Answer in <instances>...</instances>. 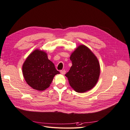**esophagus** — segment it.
<instances>
[{
	"instance_id": "obj_1",
	"label": "esophagus",
	"mask_w": 130,
	"mask_h": 130,
	"mask_svg": "<svg viewBox=\"0 0 130 130\" xmlns=\"http://www.w3.org/2000/svg\"><path fill=\"white\" fill-rule=\"evenodd\" d=\"M60 73L62 74H65V73H66V71L65 70H61L60 71Z\"/></svg>"
}]
</instances>
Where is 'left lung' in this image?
I'll use <instances>...</instances> for the list:
<instances>
[{"label": "left lung", "mask_w": 130, "mask_h": 130, "mask_svg": "<svg viewBox=\"0 0 130 130\" xmlns=\"http://www.w3.org/2000/svg\"><path fill=\"white\" fill-rule=\"evenodd\" d=\"M72 65L65 74L70 86L77 92L90 90L97 84L100 74L98 60L91 50L81 45L71 54Z\"/></svg>", "instance_id": "obj_1"}]
</instances>
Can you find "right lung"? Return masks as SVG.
I'll use <instances>...</instances> for the list:
<instances>
[{
    "mask_svg": "<svg viewBox=\"0 0 130 130\" xmlns=\"http://www.w3.org/2000/svg\"><path fill=\"white\" fill-rule=\"evenodd\" d=\"M23 73L29 86L35 90L43 91L50 86L54 76L60 73L48 59L46 53L36 50L23 64Z\"/></svg>",
    "mask_w": 130,
    "mask_h": 130,
    "instance_id": "obj_1",
    "label": "right lung"
}]
</instances>
